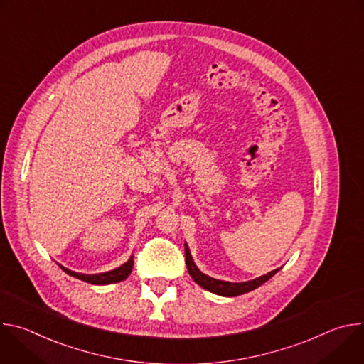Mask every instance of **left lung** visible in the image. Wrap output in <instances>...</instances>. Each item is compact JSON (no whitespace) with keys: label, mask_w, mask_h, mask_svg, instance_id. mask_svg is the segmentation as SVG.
Wrapping results in <instances>:
<instances>
[{"label":"left lung","mask_w":364,"mask_h":364,"mask_svg":"<svg viewBox=\"0 0 364 364\" xmlns=\"http://www.w3.org/2000/svg\"><path fill=\"white\" fill-rule=\"evenodd\" d=\"M186 265H187V269H188V274L191 275V278L194 279L196 284H198L201 288L210 291L213 294H218V295H223V296H236V295H242V294H246L249 291H253L255 288L261 287L262 284H265L268 279H271L278 271H272L264 277H259L256 279H252V281H246V282H226V281H219V279H215V278H210L204 275L203 272H200L197 269V267L194 265L193 259H191V255H190V250L186 245Z\"/></svg>","instance_id":"8db88e82"}]
</instances>
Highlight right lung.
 Masks as SVG:
<instances>
[{
	"instance_id": "obj_1",
	"label": "right lung",
	"mask_w": 364,
	"mask_h": 364,
	"mask_svg": "<svg viewBox=\"0 0 364 364\" xmlns=\"http://www.w3.org/2000/svg\"><path fill=\"white\" fill-rule=\"evenodd\" d=\"M66 274H69L70 277H75L77 279H82L85 282H89V284H95V285H107V284H115V282H121L124 279H127L129 277V274L132 272V268H134V257L131 256L129 261L127 264H124L122 267L114 269V271H109V272H105V274H97V275H83V274H77V272H73L68 268H63L60 267Z\"/></svg>"
}]
</instances>
